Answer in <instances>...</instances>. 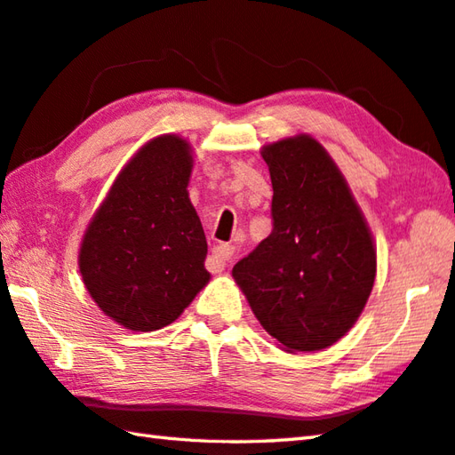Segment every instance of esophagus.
Instances as JSON below:
<instances>
[{"label":"esophagus","instance_id":"esophagus-1","mask_svg":"<svg viewBox=\"0 0 455 455\" xmlns=\"http://www.w3.org/2000/svg\"><path fill=\"white\" fill-rule=\"evenodd\" d=\"M235 258V248L228 246V244H219L212 248L211 256L207 258V267L211 272H220V269H225L228 266L230 259Z\"/></svg>","mask_w":455,"mask_h":455}]
</instances>
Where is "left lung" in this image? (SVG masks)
Listing matches in <instances>:
<instances>
[{"mask_svg":"<svg viewBox=\"0 0 455 455\" xmlns=\"http://www.w3.org/2000/svg\"><path fill=\"white\" fill-rule=\"evenodd\" d=\"M272 233L233 267L256 318L285 352L332 346L362 315L375 279L370 228L332 158L299 134L262 150Z\"/></svg>","mask_w":455,"mask_h":455,"instance_id":"8db88e82","label":"left lung"}]
</instances>
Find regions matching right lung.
<instances>
[{
	"label": "right lung",
	"mask_w": 455,
	"mask_h": 455,
	"mask_svg": "<svg viewBox=\"0 0 455 455\" xmlns=\"http://www.w3.org/2000/svg\"><path fill=\"white\" fill-rule=\"evenodd\" d=\"M191 168L189 144L176 134L144 144L84 235V283L131 331L168 326L209 282L207 240L186 189Z\"/></svg>",
	"instance_id": "right-lung-1"
}]
</instances>
